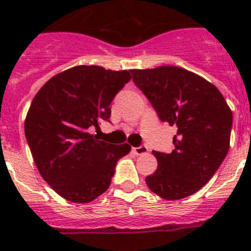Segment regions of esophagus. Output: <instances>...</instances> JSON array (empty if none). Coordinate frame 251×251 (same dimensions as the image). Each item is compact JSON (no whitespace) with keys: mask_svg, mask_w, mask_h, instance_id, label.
Listing matches in <instances>:
<instances>
[{"mask_svg":"<svg viewBox=\"0 0 251 251\" xmlns=\"http://www.w3.org/2000/svg\"><path fill=\"white\" fill-rule=\"evenodd\" d=\"M133 151H134V153H137V155H143V153H147L149 149H147V146L142 145V146H139V147H134Z\"/></svg>","mask_w":251,"mask_h":251,"instance_id":"1","label":"esophagus"}]
</instances>
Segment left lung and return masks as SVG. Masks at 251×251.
I'll list each match as a JSON object with an SVG mask.
<instances>
[{"mask_svg":"<svg viewBox=\"0 0 251 251\" xmlns=\"http://www.w3.org/2000/svg\"><path fill=\"white\" fill-rule=\"evenodd\" d=\"M133 82L163 122L177 126L171 153L157 152L147 186L168 201L186 198L204 186L229 150L233 116L220 91L177 66L130 70Z\"/></svg>","mask_w":251,"mask_h":251,"instance_id":"1","label":"left lung"}]
</instances>
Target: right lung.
Returning <instances> with one entry per match:
<instances>
[{
	"instance_id": "obj_1",
	"label": "right lung",
	"mask_w": 251,
	"mask_h": 251,
	"mask_svg": "<svg viewBox=\"0 0 251 251\" xmlns=\"http://www.w3.org/2000/svg\"><path fill=\"white\" fill-rule=\"evenodd\" d=\"M131 75L101 66H74L57 74L33 98L25 134L33 160L49 186L69 202L88 203L109 187L127 143L100 141L91 127L109 121L110 102Z\"/></svg>"
}]
</instances>
